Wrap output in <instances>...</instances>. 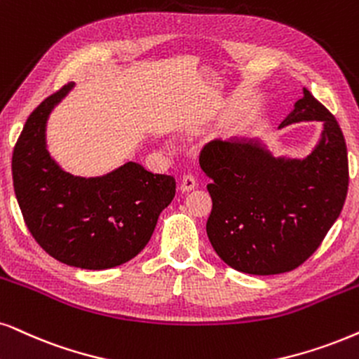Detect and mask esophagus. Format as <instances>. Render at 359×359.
Returning a JSON list of instances; mask_svg holds the SVG:
<instances>
[{
    "mask_svg": "<svg viewBox=\"0 0 359 359\" xmlns=\"http://www.w3.org/2000/svg\"><path fill=\"white\" fill-rule=\"evenodd\" d=\"M195 187H197V180H195L194 175H184L182 177V182H180V190L182 192H190V190H194Z\"/></svg>",
    "mask_w": 359,
    "mask_h": 359,
    "instance_id": "obj_1",
    "label": "esophagus"
}]
</instances>
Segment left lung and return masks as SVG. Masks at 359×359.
Segmentation results:
<instances>
[{
    "mask_svg": "<svg viewBox=\"0 0 359 359\" xmlns=\"http://www.w3.org/2000/svg\"><path fill=\"white\" fill-rule=\"evenodd\" d=\"M323 122L320 142L305 158L273 157L253 139H213L201 152L212 184L207 235L232 269L250 275L292 271L323 242L348 194V151L337 119L303 88L281 122Z\"/></svg>",
    "mask_w": 359,
    "mask_h": 359,
    "instance_id": "1",
    "label": "left lung"
}]
</instances>
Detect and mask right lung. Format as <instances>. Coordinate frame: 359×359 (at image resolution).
I'll use <instances>...</instances> for the list:
<instances>
[{"label":"right lung","mask_w":359,"mask_h":359,"mask_svg":"<svg viewBox=\"0 0 359 359\" xmlns=\"http://www.w3.org/2000/svg\"><path fill=\"white\" fill-rule=\"evenodd\" d=\"M72 88L62 86L31 112L13 151V185L25 224L44 252L66 265L106 270L146 247L174 198L175 179L135 162L93 179L62 170L46 149V121Z\"/></svg>","instance_id":"right-lung-1"}]
</instances>
